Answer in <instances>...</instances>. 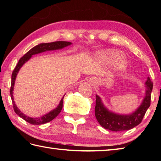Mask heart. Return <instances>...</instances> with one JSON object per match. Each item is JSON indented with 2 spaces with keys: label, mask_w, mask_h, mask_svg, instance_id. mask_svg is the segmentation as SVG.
Masks as SVG:
<instances>
[{
  "label": "heart",
  "mask_w": 161,
  "mask_h": 161,
  "mask_svg": "<svg viewBox=\"0 0 161 161\" xmlns=\"http://www.w3.org/2000/svg\"><path fill=\"white\" fill-rule=\"evenodd\" d=\"M122 57V54L119 51L116 50H109L104 53L103 54V58L107 62H113L116 59H121ZM126 62L124 59H120L117 62V67L119 69H124L126 67Z\"/></svg>",
  "instance_id": "obj_1"
}]
</instances>
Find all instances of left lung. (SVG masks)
Returning a JSON list of instances; mask_svg holds the SVG:
<instances>
[{
    "label": "left lung",
    "instance_id": "left-lung-1",
    "mask_svg": "<svg viewBox=\"0 0 161 161\" xmlns=\"http://www.w3.org/2000/svg\"><path fill=\"white\" fill-rule=\"evenodd\" d=\"M146 85V97L142 103L135 112L129 115H119L108 111L103 107L100 97L96 95L95 116L101 126L113 131H123L131 129L141 124L147 109L151 105L153 82L149 77Z\"/></svg>",
    "mask_w": 161,
    "mask_h": 161
}]
</instances>
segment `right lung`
Returning a JSON list of instances; mask_svg holds the SVG:
<instances>
[{
  "instance_id": "add662e5",
  "label": "right lung",
  "mask_w": 161,
  "mask_h": 161,
  "mask_svg": "<svg viewBox=\"0 0 161 161\" xmlns=\"http://www.w3.org/2000/svg\"><path fill=\"white\" fill-rule=\"evenodd\" d=\"M71 44H72V43L70 42L57 41V42H50V43H42V44L36 45L35 47H32L31 50H30L28 53H27L25 54H24V55L20 59H19L17 65L15 66V69H13L12 76H11V86H10V97H11V99L13 102V109H14L15 112L19 116L21 117L22 119H23L27 122H28V123L33 125H40V124L47 123V122H50L52 121V120H53L59 113H60V111L62 108V104H63L64 97L62 98V100L60 101V103H59V104L58 105V107H57L55 109L51 111L50 112L45 114V115L42 116V117L33 119V118H31V117L25 116V114H23V113L20 112V111L18 109L17 107H16L14 101H13V86H14L15 80L19 69H20V67L22 66H23V64L24 63H25V62L28 61V59L31 58V56L33 55V54L42 53V52H45L47 50H59V49H62L64 47H67V46Z\"/></svg>"
}]
</instances>
